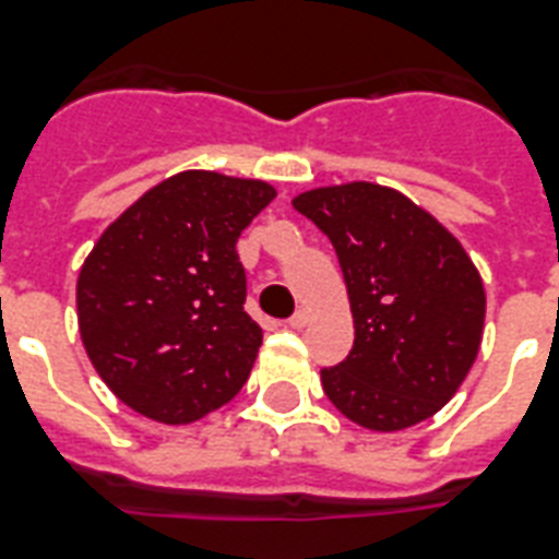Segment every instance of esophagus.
I'll return each mask as SVG.
<instances>
[{
  "instance_id": "34e87169",
  "label": "esophagus",
  "mask_w": 559,
  "mask_h": 559,
  "mask_svg": "<svg viewBox=\"0 0 559 559\" xmlns=\"http://www.w3.org/2000/svg\"><path fill=\"white\" fill-rule=\"evenodd\" d=\"M307 322H310V310H307V307H301V310H296V313H293V316H289V319H287L289 328H296V331H298V328H305Z\"/></svg>"
}]
</instances>
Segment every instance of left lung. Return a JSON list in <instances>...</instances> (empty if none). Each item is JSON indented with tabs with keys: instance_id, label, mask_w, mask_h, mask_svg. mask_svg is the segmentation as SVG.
<instances>
[{
	"instance_id": "left-lung-1",
	"label": "left lung",
	"mask_w": 559,
	"mask_h": 559,
	"mask_svg": "<svg viewBox=\"0 0 559 559\" xmlns=\"http://www.w3.org/2000/svg\"><path fill=\"white\" fill-rule=\"evenodd\" d=\"M293 209L331 237L354 316V348L322 371L328 400L371 432L441 412L485 331V284L459 237L377 182L313 188Z\"/></svg>"
}]
</instances>
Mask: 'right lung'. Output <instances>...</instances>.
<instances>
[{
    "label": "right lung",
    "mask_w": 559,
    "mask_h": 559,
    "mask_svg": "<svg viewBox=\"0 0 559 559\" xmlns=\"http://www.w3.org/2000/svg\"><path fill=\"white\" fill-rule=\"evenodd\" d=\"M272 197L263 179L182 170L92 246L78 275V328L100 380L133 412L186 426L243 389L263 331L243 310L235 246Z\"/></svg>",
    "instance_id": "add662e5"
}]
</instances>
